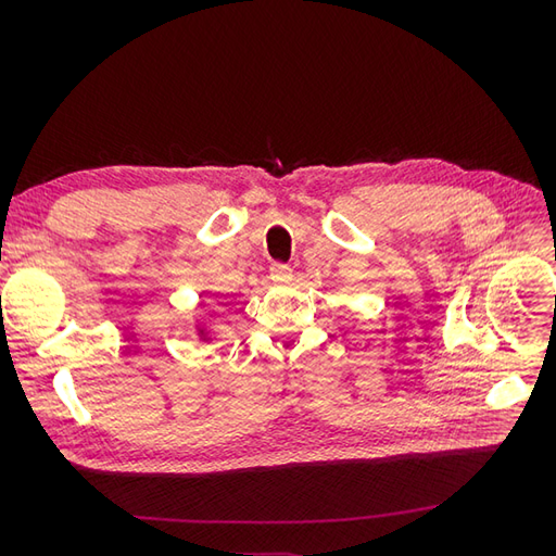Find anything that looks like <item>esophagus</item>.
I'll use <instances>...</instances> for the list:
<instances>
[{
  "label": "esophagus",
  "instance_id": "esophagus-1",
  "mask_svg": "<svg viewBox=\"0 0 556 556\" xmlns=\"http://www.w3.org/2000/svg\"><path fill=\"white\" fill-rule=\"evenodd\" d=\"M290 278H292V268L288 264H274L271 266V280L274 282L282 285V282H288Z\"/></svg>",
  "mask_w": 556,
  "mask_h": 556
}]
</instances>
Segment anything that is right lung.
Returning <instances> with one entry per match:
<instances>
[{
    "instance_id": "1",
    "label": "right lung",
    "mask_w": 556,
    "mask_h": 556,
    "mask_svg": "<svg viewBox=\"0 0 556 556\" xmlns=\"http://www.w3.org/2000/svg\"><path fill=\"white\" fill-rule=\"evenodd\" d=\"M194 329H197V336L201 341H211V336H213L211 315H199V319L194 323Z\"/></svg>"
}]
</instances>
